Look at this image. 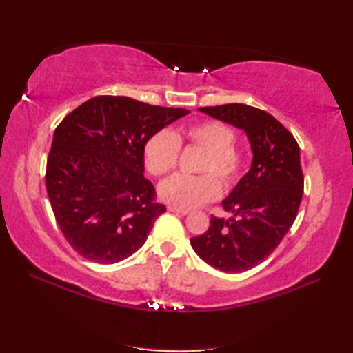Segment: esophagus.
I'll list each match as a JSON object with an SVG mask.
<instances>
[{
	"label": "esophagus",
	"mask_w": 353,
	"mask_h": 353,
	"mask_svg": "<svg viewBox=\"0 0 353 353\" xmlns=\"http://www.w3.org/2000/svg\"><path fill=\"white\" fill-rule=\"evenodd\" d=\"M168 211L174 212V214H181V215H188L190 214L188 209H182V208H176V206H170Z\"/></svg>",
	"instance_id": "obj_1"
}]
</instances>
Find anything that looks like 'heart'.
<instances>
[{
  "instance_id": "b5f03b06",
  "label": "heart",
  "mask_w": 353,
  "mask_h": 353,
  "mask_svg": "<svg viewBox=\"0 0 353 353\" xmlns=\"http://www.w3.org/2000/svg\"><path fill=\"white\" fill-rule=\"evenodd\" d=\"M205 150V156L199 165L203 176L191 177L176 174L159 185V197L171 206L192 209L206 201L214 200L220 192L219 182L230 186L235 183L243 170L244 153L234 145L235 132L220 121H203L190 125L182 134L170 130L154 133L144 148V162L153 176H163L176 167L181 152V141ZM214 175L212 176V174Z\"/></svg>"
}]
</instances>
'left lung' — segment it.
Wrapping results in <instances>:
<instances>
[{
	"label": "left lung",
	"instance_id": "1",
	"mask_svg": "<svg viewBox=\"0 0 353 353\" xmlns=\"http://www.w3.org/2000/svg\"><path fill=\"white\" fill-rule=\"evenodd\" d=\"M200 112L244 130L252 148L250 170L221 201L232 214L212 216L191 245L209 265L239 273L261 264L290 230L303 196L301 148L294 137L267 112L241 103L200 108Z\"/></svg>",
	"mask_w": 353,
	"mask_h": 353
}]
</instances>
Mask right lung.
<instances>
[{"label": "right lung", "mask_w": 353, "mask_h": 353, "mask_svg": "<svg viewBox=\"0 0 353 353\" xmlns=\"http://www.w3.org/2000/svg\"><path fill=\"white\" fill-rule=\"evenodd\" d=\"M190 110L101 95L57 125L47 161L48 199L66 241L97 264L139 250L165 206L144 177L147 141Z\"/></svg>", "instance_id": "add662e5"}]
</instances>
